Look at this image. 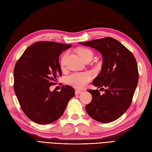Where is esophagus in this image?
<instances>
[{
  "label": "esophagus",
  "mask_w": 152,
  "mask_h": 152,
  "mask_svg": "<svg viewBox=\"0 0 152 152\" xmlns=\"http://www.w3.org/2000/svg\"><path fill=\"white\" fill-rule=\"evenodd\" d=\"M75 94L78 95V94H80V93H82V91L80 90H75Z\"/></svg>",
  "instance_id": "obj_1"
}]
</instances>
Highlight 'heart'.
<instances>
[{
	"label": "heart",
	"mask_w": 152,
	"mask_h": 152,
	"mask_svg": "<svg viewBox=\"0 0 152 152\" xmlns=\"http://www.w3.org/2000/svg\"><path fill=\"white\" fill-rule=\"evenodd\" d=\"M78 53L79 56L85 61L87 59L93 58V53L91 50L86 48H81L78 50ZM67 54H64L60 60V65L61 67H63L65 65L66 58ZM91 77L89 73H73L66 78V83L73 87L78 89H80L84 87L88 82L91 80Z\"/></svg>",
	"instance_id": "obj_1"
}]
</instances>
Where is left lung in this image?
I'll use <instances>...</instances> for the list:
<instances>
[{
  "mask_svg": "<svg viewBox=\"0 0 152 152\" xmlns=\"http://www.w3.org/2000/svg\"><path fill=\"white\" fill-rule=\"evenodd\" d=\"M79 44L98 50L103 58L102 71L93 84L104 89H89L92 101L86 106L89 115L96 121L108 123L117 120L131 106L138 83L139 73L134 55L118 40L112 37Z\"/></svg>",
  "mask_w": 152,
  "mask_h": 152,
  "instance_id": "1",
  "label": "left lung"
}]
</instances>
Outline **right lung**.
Returning a JSON list of instances; mask_svg holds the SVG:
<instances>
[{"mask_svg":"<svg viewBox=\"0 0 152 152\" xmlns=\"http://www.w3.org/2000/svg\"><path fill=\"white\" fill-rule=\"evenodd\" d=\"M72 45L51 41L37 42L27 48L14 69V90L26 117L39 124L57 121L75 96L73 87L62 86L61 91L49 90L61 76L59 56Z\"/></svg>","mask_w":152,"mask_h":152,"instance_id":"obj_1","label":"right lung"}]
</instances>
